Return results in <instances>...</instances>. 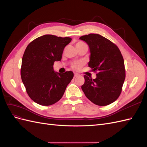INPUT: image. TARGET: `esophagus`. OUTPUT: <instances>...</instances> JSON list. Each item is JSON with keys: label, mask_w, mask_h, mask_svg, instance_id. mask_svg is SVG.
<instances>
[{"label": "esophagus", "mask_w": 147, "mask_h": 147, "mask_svg": "<svg viewBox=\"0 0 147 147\" xmlns=\"http://www.w3.org/2000/svg\"><path fill=\"white\" fill-rule=\"evenodd\" d=\"M78 74H74V78H76V77H78Z\"/></svg>", "instance_id": "34e87169"}]
</instances>
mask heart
Instances as JSON below:
<instances>
[{
	"label": "heart",
	"instance_id": "obj_1",
	"mask_svg": "<svg viewBox=\"0 0 147 147\" xmlns=\"http://www.w3.org/2000/svg\"><path fill=\"white\" fill-rule=\"evenodd\" d=\"M83 45H86L85 43H84L83 42H78L76 43V47L78 46H81ZM84 63L83 62H77V63H75L72 65V67L75 70H78L82 68V67Z\"/></svg>",
	"mask_w": 147,
	"mask_h": 147
}]
</instances>
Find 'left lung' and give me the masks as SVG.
<instances>
[{
    "instance_id": "8db88e82",
    "label": "left lung",
    "mask_w": 147,
    "mask_h": 147,
    "mask_svg": "<svg viewBox=\"0 0 147 147\" xmlns=\"http://www.w3.org/2000/svg\"><path fill=\"white\" fill-rule=\"evenodd\" d=\"M80 39L90 47L88 65L97 72L96 78L84 75L82 89L87 98L100 106L113 103L121 94L126 77L121 53L115 43L97 34L83 35Z\"/></svg>"
}]
</instances>
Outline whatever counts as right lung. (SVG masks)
Listing matches in <instances>:
<instances>
[{"label":"right lung","mask_w":147,"mask_h":147,"mask_svg":"<svg viewBox=\"0 0 147 147\" xmlns=\"http://www.w3.org/2000/svg\"><path fill=\"white\" fill-rule=\"evenodd\" d=\"M70 37L44 35L31 42L22 59L21 77L30 98L37 104L48 106L63 97L74 77L72 71L55 72L53 64L59 61Z\"/></svg>","instance_id":"obj_1"}]
</instances>
